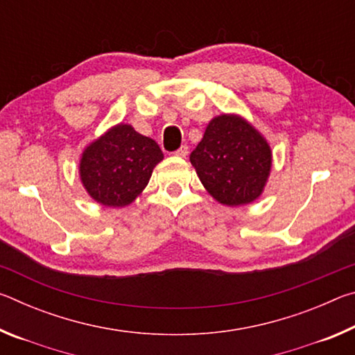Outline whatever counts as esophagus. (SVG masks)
<instances>
[{
  "label": "esophagus",
  "mask_w": 355,
  "mask_h": 355,
  "mask_svg": "<svg viewBox=\"0 0 355 355\" xmlns=\"http://www.w3.org/2000/svg\"><path fill=\"white\" fill-rule=\"evenodd\" d=\"M175 156H178V158H186V156H188V147L186 146H182L180 147L175 153H173Z\"/></svg>",
  "instance_id": "obj_1"
}]
</instances>
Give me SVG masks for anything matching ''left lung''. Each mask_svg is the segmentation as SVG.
Returning a JSON list of instances; mask_svg holds the SVG:
<instances>
[{"instance_id": "1", "label": "left lung", "mask_w": 355, "mask_h": 355, "mask_svg": "<svg viewBox=\"0 0 355 355\" xmlns=\"http://www.w3.org/2000/svg\"><path fill=\"white\" fill-rule=\"evenodd\" d=\"M189 161L214 200L241 207L255 202L266 188L272 150L249 120L239 114H219L209 120Z\"/></svg>"}]
</instances>
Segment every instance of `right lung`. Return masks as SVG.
<instances>
[{
	"mask_svg": "<svg viewBox=\"0 0 355 355\" xmlns=\"http://www.w3.org/2000/svg\"><path fill=\"white\" fill-rule=\"evenodd\" d=\"M163 158L153 139L137 133L130 123H117L86 146L78 169L84 189L95 202L122 208L142 194Z\"/></svg>",
	"mask_w": 355,
	"mask_h": 355,
	"instance_id": "1",
	"label": "right lung"
}]
</instances>
